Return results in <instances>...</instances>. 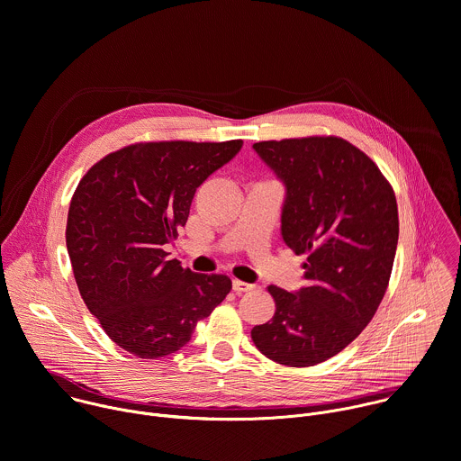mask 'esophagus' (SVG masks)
I'll return each mask as SVG.
<instances>
[{
	"instance_id": "1",
	"label": "esophagus",
	"mask_w": 461,
	"mask_h": 461,
	"mask_svg": "<svg viewBox=\"0 0 461 461\" xmlns=\"http://www.w3.org/2000/svg\"><path fill=\"white\" fill-rule=\"evenodd\" d=\"M255 285L253 284H248V282H242V280H233V289L237 293H246V291H251Z\"/></svg>"
}]
</instances>
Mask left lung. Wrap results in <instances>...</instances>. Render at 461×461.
Listing matches in <instances>:
<instances>
[{"label":"left lung","mask_w":461,"mask_h":461,"mask_svg":"<svg viewBox=\"0 0 461 461\" xmlns=\"http://www.w3.org/2000/svg\"><path fill=\"white\" fill-rule=\"evenodd\" d=\"M285 185L280 233L302 264L296 293L267 285L269 322L251 339L269 360L310 367L348 348L387 291L398 244L393 186L362 149L342 137L312 135L253 144Z\"/></svg>","instance_id":"8db88e82"}]
</instances>
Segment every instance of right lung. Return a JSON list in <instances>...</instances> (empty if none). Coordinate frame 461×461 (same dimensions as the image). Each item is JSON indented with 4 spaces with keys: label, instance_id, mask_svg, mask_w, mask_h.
<instances>
[{
    "label": "right lung",
    "instance_id": "right-lung-1",
    "mask_svg": "<svg viewBox=\"0 0 461 461\" xmlns=\"http://www.w3.org/2000/svg\"><path fill=\"white\" fill-rule=\"evenodd\" d=\"M224 142H135L108 153L79 181L68 208L67 249L88 312L119 348L156 360L179 351L226 298V275L168 260L197 188L237 156Z\"/></svg>",
    "mask_w": 461,
    "mask_h": 461
}]
</instances>
